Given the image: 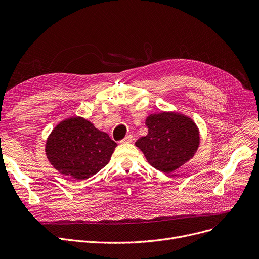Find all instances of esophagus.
<instances>
[{"instance_id": "34e87169", "label": "esophagus", "mask_w": 259, "mask_h": 259, "mask_svg": "<svg viewBox=\"0 0 259 259\" xmlns=\"http://www.w3.org/2000/svg\"><path fill=\"white\" fill-rule=\"evenodd\" d=\"M133 142V137L132 135H127V137L120 141V144H129V143H132Z\"/></svg>"}]
</instances>
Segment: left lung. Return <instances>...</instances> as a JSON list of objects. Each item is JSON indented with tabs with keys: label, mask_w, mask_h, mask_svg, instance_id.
<instances>
[{
	"label": "left lung",
	"mask_w": 259,
	"mask_h": 259,
	"mask_svg": "<svg viewBox=\"0 0 259 259\" xmlns=\"http://www.w3.org/2000/svg\"><path fill=\"white\" fill-rule=\"evenodd\" d=\"M148 134L135 142L149 164L171 173L186 164L199 147V130L194 120L180 112L150 114L146 118Z\"/></svg>",
	"instance_id": "1"
}]
</instances>
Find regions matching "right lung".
I'll use <instances>...</instances> for the list:
<instances>
[{
  "label": "right lung",
  "mask_w": 259,
  "mask_h": 259,
  "mask_svg": "<svg viewBox=\"0 0 259 259\" xmlns=\"http://www.w3.org/2000/svg\"><path fill=\"white\" fill-rule=\"evenodd\" d=\"M117 144L106 132L80 116L62 120L49 134L46 156L52 167L75 181H85L103 169Z\"/></svg>",
  "instance_id": "add662e5"
}]
</instances>
